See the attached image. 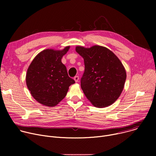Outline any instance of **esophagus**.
<instances>
[{
  "instance_id": "1",
  "label": "esophagus",
  "mask_w": 156,
  "mask_h": 156,
  "mask_svg": "<svg viewBox=\"0 0 156 156\" xmlns=\"http://www.w3.org/2000/svg\"><path fill=\"white\" fill-rule=\"evenodd\" d=\"M74 80L75 81L76 83H77L78 81H79V76H75L74 77Z\"/></svg>"
}]
</instances>
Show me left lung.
I'll use <instances>...</instances> for the list:
<instances>
[{
    "label": "left lung",
    "instance_id": "8db88e82",
    "mask_svg": "<svg viewBox=\"0 0 156 156\" xmlns=\"http://www.w3.org/2000/svg\"><path fill=\"white\" fill-rule=\"evenodd\" d=\"M75 50L84 59L85 69L81 87L86 98L96 107L112 105L122 93L126 78L122 63L114 52L103 46H78Z\"/></svg>",
    "mask_w": 156,
    "mask_h": 156
}]
</instances>
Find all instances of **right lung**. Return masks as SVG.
<instances>
[{"mask_svg":"<svg viewBox=\"0 0 156 156\" xmlns=\"http://www.w3.org/2000/svg\"><path fill=\"white\" fill-rule=\"evenodd\" d=\"M69 49L66 46L62 50H44L29 66L27 85L33 98L42 105L55 106L66 96L69 86L75 83L62 63V57Z\"/></svg>","mask_w":156,"mask_h":156,"instance_id":"obj_1","label":"right lung"}]
</instances>
